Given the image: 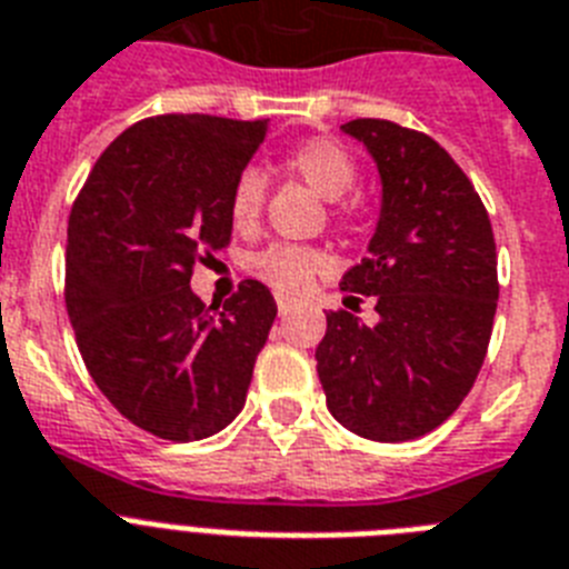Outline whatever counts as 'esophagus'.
Segmentation results:
<instances>
[{
  "label": "esophagus",
  "instance_id": "1",
  "mask_svg": "<svg viewBox=\"0 0 569 569\" xmlns=\"http://www.w3.org/2000/svg\"><path fill=\"white\" fill-rule=\"evenodd\" d=\"M295 307H298V300L289 298V295H277V312L286 315V312H292Z\"/></svg>",
  "mask_w": 569,
  "mask_h": 569
}]
</instances>
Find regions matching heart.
Wrapping results in <instances>:
<instances>
[{
	"mask_svg": "<svg viewBox=\"0 0 569 569\" xmlns=\"http://www.w3.org/2000/svg\"><path fill=\"white\" fill-rule=\"evenodd\" d=\"M286 167L327 202H338L341 196L356 188L358 181L356 159L329 138H312V141L298 144L286 156ZM262 199H266V179L260 170L246 167L233 179L231 199H228L233 226L240 231L254 228L260 222ZM336 222H347V213L336 211ZM251 269L280 292H303L312 283V277L327 269V257L315 248L271 246L251 260Z\"/></svg>",
	"mask_w": 569,
	"mask_h": 569,
	"instance_id": "obj_1",
	"label": "heart"
}]
</instances>
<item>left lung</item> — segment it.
<instances>
[{
  "label": "left lung",
  "mask_w": 569,
  "mask_h": 569,
  "mask_svg": "<svg viewBox=\"0 0 569 569\" xmlns=\"http://www.w3.org/2000/svg\"><path fill=\"white\" fill-rule=\"evenodd\" d=\"M341 130L381 179L373 240L341 289L352 303L373 298L379 323L329 312L318 379L347 431L408 442L446 422L483 367L498 309L495 233L469 176L433 138L379 118Z\"/></svg>",
  "instance_id": "1"
}]
</instances>
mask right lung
<instances>
[{"mask_svg": "<svg viewBox=\"0 0 569 569\" xmlns=\"http://www.w3.org/2000/svg\"><path fill=\"white\" fill-rule=\"evenodd\" d=\"M269 121L159 114L94 161L69 217L66 309L86 370L132 425L170 442L213 437L246 405L277 303L260 280L211 312L196 262L231 240L233 179Z\"/></svg>", "mask_w": 569, "mask_h": 569, "instance_id": "right-lung-1", "label": "right lung"}]
</instances>
